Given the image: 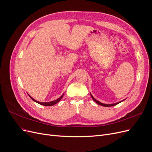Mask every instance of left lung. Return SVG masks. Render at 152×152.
Masks as SVG:
<instances>
[{
  "instance_id": "obj_1",
  "label": "left lung",
  "mask_w": 152,
  "mask_h": 152,
  "mask_svg": "<svg viewBox=\"0 0 152 152\" xmlns=\"http://www.w3.org/2000/svg\"><path fill=\"white\" fill-rule=\"evenodd\" d=\"M91 98H93V99L94 101V102H95L96 103H98V104L102 105V106H103V107H113V106H115V105H116V104H118V103H120L121 102H118V103H113V104H104V103H101V102H98V100H96V99L93 97V96L91 95ZM122 102H123V101H122Z\"/></svg>"
}]
</instances>
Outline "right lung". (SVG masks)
<instances>
[{"label":"right lung","mask_w":152,"mask_h":152,"mask_svg":"<svg viewBox=\"0 0 152 152\" xmlns=\"http://www.w3.org/2000/svg\"><path fill=\"white\" fill-rule=\"evenodd\" d=\"M29 96L30 97V98L34 101V102H36V103H39V104H42V105H44V106H53V105H54V104H56L57 103H58L59 101H60L61 99V98H63V94L61 96L60 98H59L58 99H57L56 100H54V101H53V102H46V103H43V102H37V101H36L35 99H34V98H32L31 96L29 95Z\"/></svg>","instance_id":"obj_1"}]
</instances>
